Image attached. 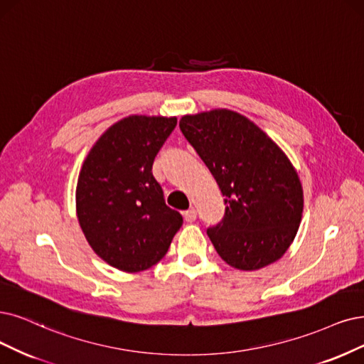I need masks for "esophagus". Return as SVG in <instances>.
Listing matches in <instances>:
<instances>
[{"mask_svg":"<svg viewBox=\"0 0 364 364\" xmlns=\"http://www.w3.org/2000/svg\"><path fill=\"white\" fill-rule=\"evenodd\" d=\"M183 216L186 219V222H195L196 220V210L195 208H191L183 213Z\"/></svg>","mask_w":364,"mask_h":364,"instance_id":"esophagus-1","label":"esophagus"}]
</instances>
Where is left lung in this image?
Here are the masks:
<instances>
[{
    "label": "left lung",
    "mask_w": 364,
    "mask_h": 364,
    "mask_svg": "<svg viewBox=\"0 0 364 364\" xmlns=\"http://www.w3.org/2000/svg\"><path fill=\"white\" fill-rule=\"evenodd\" d=\"M180 129L225 196L223 220L207 231L219 257L253 272L284 257L303 216V187L284 150L231 109L184 115Z\"/></svg>",
    "instance_id": "left-lung-1"
}]
</instances>
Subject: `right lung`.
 <instances>
[{
    "mask_svg": "<svg viewBox=\"0 0 364 364\" xmlns=\"http://www.w3.org/2000/svg\"><path fill=\"white\" fill-rule=\"evenodd\" d=\"M177 117L129 115L91 146L76 184V216L88 245L106 264L138 273L165 257L183 225L165 204L153 161Z\"/></svg>",
    "mask_w": 364,
    "mask_h": 364,
    "instance_id": "right-lung-1",
    "label": "right lung"
}]
</instances>
